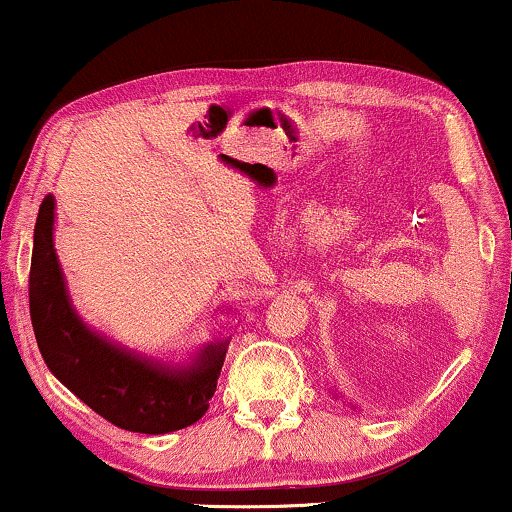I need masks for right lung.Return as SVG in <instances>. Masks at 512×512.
Here are the masks:
<instances>
[{
	"label": "right lung",
	"mask_w": 512,
	"mask_h": 512,
	"mask_svg": "<svg viewBox=\"0 0 512 512\" xmlns=\"http://www.w3.org/2000/svg\"><path fill=\"white\" fill-rule=\"evenodd\" d=\"M54 196L40 205L30 262V319L49 371L89 409L129 432L163 435L208 411L226 345L205 347L181 371L148 364L108 345L77 319L54 252Z\"/></svg>",
	"instance_id": "add662e5"
}]
</instances>
